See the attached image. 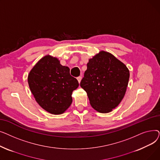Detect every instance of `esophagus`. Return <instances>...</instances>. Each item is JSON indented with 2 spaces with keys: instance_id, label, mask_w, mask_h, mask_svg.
Returning a JSON list of instances; mask_svg holds the SVG:
<instances>
[{
  "instance_id": "34e87169",
  "label": "esophagus",
  "mask_w": 160,
  "mask_h": 160,
  "mask_svg": "<svg viewBox=\"0 0 160 160\" xmlns=\"http://www.w3.org/2000/svg\"><path fill=\"white\" fill-rule=\"evenodd\" d=\"M77 80H78V83H80V82H81V80H82V77H78L77 78Z\"/></svg>"
}]
</instances>
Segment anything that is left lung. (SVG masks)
Masks as SVG:
<instances>
[{
	"instance_id": "1",
	"label": "left lung",
	"mask_w": 160,
	"mask_h": 160,
	"mask_svg": "<svg viewBox=\"0 0 160 160\" xmlns=\"http://www.w3.org/2000/svg\"><path fill=\"white\" fill-rule=\"evenodd\" d=\"M80 86L86 91L94 110L106 113L118 106L124 97L130 71L112 54L101 50L89 59Z\"/></svg>"
}]
</instances>
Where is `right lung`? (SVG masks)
Listing matches in <instances>:
<instances>
[{"instance_id":"right-lung-1","label":"right lung","mask_w":160,"mask_h":160,"mask_svg":"<svg viewBox=\"0 0 160 160\" xmlns=\"http://www.w3.org/2000/svg\"><path fill=\"white\" fill-rule=\"evenodd\" d=\"M68 67L56 57L46 55L33 67L28 76L30 89L38 104L54 115L63 113L72 102V91L79 83Z\"/></svg>"}]
</instances>
